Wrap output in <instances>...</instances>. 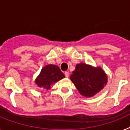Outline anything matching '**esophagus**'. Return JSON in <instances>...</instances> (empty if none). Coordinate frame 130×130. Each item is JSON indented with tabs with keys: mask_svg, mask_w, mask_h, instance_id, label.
I'll return each mask as SVG.
<instances>
[{
	"mask_svg": "<svg viewBox=\"0 0 130 130\" xmlns=\"http://www.w3.org/2000/svg\"><path fill=\"white\" fill-rule=\"evenodd\" d=\"M65 75L66 77H69V72L68 71H65Z\"/></svg>",
	"mask_w": 130,
	"mask_h": 130,
	"instance_id": "34e87169",
	"label": "esophagus"
}]
</instances>
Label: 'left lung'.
Listing matches in <instances>:
<instances>
[{
	"label": "left lung",
	"instance_id": "left-lung-1",
	"mask_svg": "<svg viewBox=\"0 0 130 130\" xmlns=\"http://www.w3.org/2000/svg\"><path fill=\"white\" fill-rule=\"evenodd\" d=\"M70 79L80 94L86 97L95 95L104 88L108 80L107 75L101 67L83 63L76 65Z\"/></svg>",
	"mask_w": 130,
	"mask_h": 130
}]
</instances>
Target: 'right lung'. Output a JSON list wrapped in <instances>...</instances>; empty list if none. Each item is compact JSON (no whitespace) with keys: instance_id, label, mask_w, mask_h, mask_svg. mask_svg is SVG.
<instances>
[{"instance_id":"add662e5","label":"right lung","mask_w":130,"mask_h":130,"mask_svg":"<svg viewBox=\"0 0 130 130\" xmlns=\"http://www.w3.org/2000/svg\"><path fill=\"white\" fill-rule=\"evenodd\" d=\"M65 77L58 66L50 64L43 67L35 80V83L40 88L49 90L52 84L55 83Z\"/></svg>"}]
</instances>
